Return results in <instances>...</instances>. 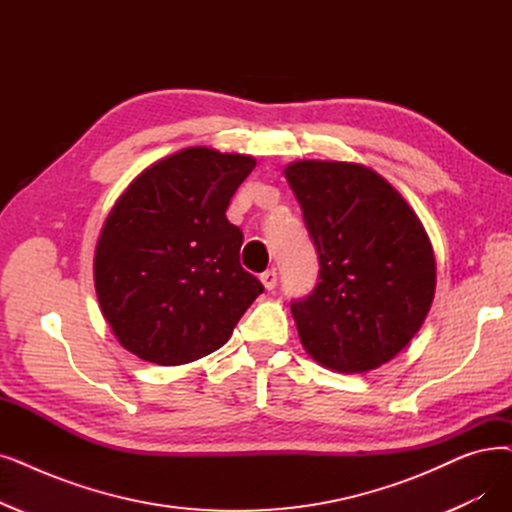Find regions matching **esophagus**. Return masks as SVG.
Wrapping results in <instances>:
<instances>
[{
	"instance_id": "obj_1",
	"label": "esophagus",
	"mask_w": 512,
	"mask_h": 512,
	"mask_svg": "<svg viewBox=\"0 0 512 512\" xmlns=\"http://www.w3.org/2000/svg\"><path fill=\"white\" fill-rule=\"evenodd\" d=\"M259 278H261L263 286L268 288V291H272V288H276V284H278V272L274 268L272 270H265Z\"/></svg>"
}]
</instances>
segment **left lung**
Instances as JSON below:
<instances>
[{
  "mask_svg": "<svg viewBox=\"0 0 512 512\" xmlns=\"http://www.w3.org/2000/svg\"><path fill=\"white\" fill-rule=\"evenodd\" d=\"M314 242V291L291 301L303 347L339 372L379 368L425 322L435 255L425 228L379 173L353 163L284 169Z\"/></svg>",
  "mask_w": 512,
  "mask_h": 512,
  "instance_id": "obj_1",
  "label": "left lung"
}]
</instances>
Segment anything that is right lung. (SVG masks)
I'll return each mask as SVG.
<instances>
[{
  "instance_id": "1",
  "label": "right lung",
  "mask_w": 512,
  "mask_h": 512,
  "mask_svg": "<svg viewBox=\"0 0 512 512\" xmlns=\"http://www.w3.org/2000/svg\"><path fill=\"white\" fill-rule=\"evenodd\" d=\"M255 169L244 154L186 148L154 163L108 213L96 293L119 343L177 366L226 345L263 284L240 265L242 230L226 211Z\"/></svg>"
}]
</instances>
